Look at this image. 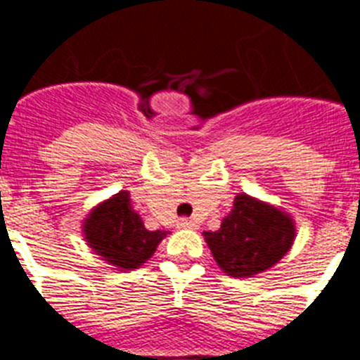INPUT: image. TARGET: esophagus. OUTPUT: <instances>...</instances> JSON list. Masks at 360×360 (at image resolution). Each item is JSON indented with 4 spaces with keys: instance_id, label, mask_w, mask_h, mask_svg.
Masks as SVG:
<instances>
[{
    "instance_id": "obj_1",
    "label": "esophagus",
    "mask_w": 360,
    "mask_h": 360,
    "mask_svg": "<svg viewBox=\"0 0 360 360\" xmlns=\"http://www.w3.org/2000/svg\"><path fill=\"white\" fill-rule=\"evenodd\" d=\"M178 225H180L182 229H196V224L189 218H182L180 221H178Z\"/></svg>"
}]
</instances>
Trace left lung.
<instances>
[{
	"instance_id": "1",
	"label": "left lung",
	"mask_w": 360,
	"mask_h": 360,
	"mask_svg": "<svg viewBox=\"0 0 360 360\" xmlns=\"http://www.w3.org/2000/svg\"><path fill=\"white\" fill-rule=\"evenodd\" d=\"M203 236L225 274L252 278L274 266L290 250L295 224L281 209L249 195H238L221 227L203 232Z\"/></svg>"
}]
</instances>
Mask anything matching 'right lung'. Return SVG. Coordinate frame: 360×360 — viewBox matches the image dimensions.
I'll use <instances>...</instances> for the list:
<instances>
[{
    "mask_svg": "<svg viewBox=\"0 0 360 360\" xmlns=\"http://www.w3.org/2000/svg\"><path fill=\"white\" fill-rule=\"evenodd\" d=\"M84 238L95 254L120 270L139 269L155 254L165 231H148L131 207L128 191L98 203L82 225Z\"/></svg>",
    "mask_w": 360,
    "mask_h": 360,
    "instance_id": "1",
    "label": "right lung"
}]
</instances>
